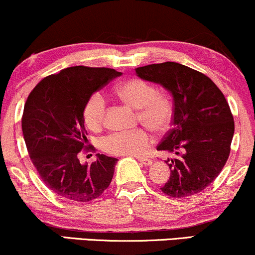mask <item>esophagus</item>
<instances>
[{
	"label": "esophagus",
	"instance_id": "34e87169",
	"mask_svg": "<svg viewBox=\"0 0 255 255\" xmlns=\"http://www.w3.org/2000/svg\"><path fill=\"white\" fill-rule=\"evenodd\" d=\"M137 160H138V162H140L141 165H143V166H149L150 163L153 162V160H151V159H144V157H143V159H142V157H138Z\"/></svg>",
	"mask_w": 255,
	"mask_h": 255
}]
</instances>
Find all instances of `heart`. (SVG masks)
Listing matches in <instances>:
<instances>
[{
	"mask_svg": "<svg viewBox=\"0 0 255 255\" xmlns=\"http://www.w3.org/2000/svg\"><path fill=\"white\" fill-rule=\"evenodd\" d=\"M115 93L122 101L137 108V121L146 125L155 133L168 130L174 118L172 96L159 92L153 83L133 77L121 82ZM107 102L101 93L89 96L83 107V120L87 127L96 130L104 126ZM154 142V137L146 127L133 130L114 131L101 140V148L106 153L121 156H142Z\"/></svg>",
	"mask_w": 255,
	"mask_h": 255,
	"instance_id": "1",
	"label": "heart"
}]
</instances>
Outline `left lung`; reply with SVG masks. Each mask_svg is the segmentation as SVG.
I'll return each mask as SVG.
<instances>
[{
  "label": "left lung",
  "mask_w": 255,
  "mask_h": 255,
  "mask_svg": "<svg viewBox=\"0 0 255 255\" xmlns=\"http://www.w3.org/2000/svg\"><path fill=\"white\" fill-rule=\"evenodd\" d=\"M135 72L162 85L174 100L173 127L156 147L174 154L166 161L170 178L161 191L173 198L198 194L217 179L230 156L234 120L228 102L208 76L183 64L154 63Z\"/></svg>",
  "instance_id": "obj_1"
}]
</instances>
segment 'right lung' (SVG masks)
I'll use <instances>...</instances> for the list:
<instances>
[{
	"label": "right lung",
	"instance_id": "add662e5",
	"mask_svg": "<svg viewBox=\"0 0 255 255\" xmlns=\"http://www.w3.org/2000/svg\"><path fill=\"white\" fill-rule=\"evenodd\" d=\"M121 73L112 68L75 66L44 77L28 95L22 131L31 162L51 192L72 202H90L111 185L118 159L98 154L81 165L88 153L83 107L89 96Z\"/></svg>",
	"mask_w": 255,
	"mask_h": 255
}]
</instances>
